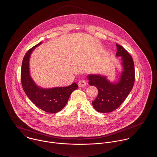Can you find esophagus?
<instances>
[{
  "label": "esophagus",
  "mask_w": 157,
  "mask_h": 157,
  "mask_svg": "<svg viewBox=\"0 0 157 157\" xmlns=\"http://www.w3.org/2000/svg\"><path fill=\"white\" fill-rule=\"evenodd\" d=\"M78 86L81 87H83L84 86H86V82L84 81V80H80L79 82H78Z\"/></svg>",
  "instance_id": "esophagus-1"
}]
</instances>
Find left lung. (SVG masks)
<instances>
[{
	"label": "left lung",
	"instance_id": "obj_1",
	"mask_svg": "<svg viewBox=\"0 0 157 157\" xmlns=\"http://www.w3.org/2000/svg\"><path fill=\"white\" fill-rule=\"evenodd\" d=\"M116 56L121 57L123 71L117 83H111L105 76L90 75L87 76L89 84L94 86L98 93L92 102L94 108L100 113H109L117 109L132 90L135 81L134 65L132 57L121 45L117 44Z\"/></svg>",
	"mask_w": 157,
	"mask_h": 157
}]
</instances>
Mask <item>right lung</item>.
I'll return each instance as SVG.
<instances>
[{"label":"right lung","mask_w":157,"mask_h":157,"mask_svg":"<svg viewBox=\"0 0 157 157\" xmlns=\"http://www.w3.org/2000/svg\"><path fill=\"white\" fill-rule=\"evenodd\" d=\"M41 43L31 48L23 58L21 69V84L26 95L37 107L50 113H56L65 107L71 94L78 88V86L73 82L68 87L46 89L36 85L29 75V60L32 51Z\"/></svg>","instance_id":"add662e5"}]
</instances>
